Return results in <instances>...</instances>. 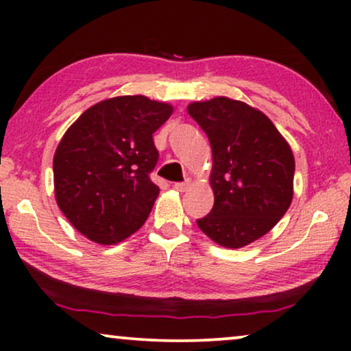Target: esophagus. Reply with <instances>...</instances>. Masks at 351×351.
Masks as SVG:
<instances>
[{"mask_svg":"<svg viewBox=\"0 0 351 351\" xmlns=\"http://www.w3.org/2000/svg\"><path fill=\"white\" fill-rule=\"evenodd\" d=\"M190 185H191V179H185L184 182H177V184H174V189L177 191H185Z\"/></svg>","mask_w":351,"mask_h":351,"instance_id":"1","label":"esophagus"}]
</instances>
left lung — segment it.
Masks as SVG:
<instances>
[{
	"label": "left lung",
	"instance_id": "left-lung-1",
	"mask_svg": "<svg viewBox=\"0 0 351 351\" xmlns=\"http://www.w3.org/2000/svg\"><path fill=\"white\" fill-rule=\"evenodd\" d=\"M186 110L213 148L214 208L196 223L220 246H246L289 209L295 171L291 147L265 114L239 100L215 97Z\"/></svg>",
	"mask_w": 351,
	"mask_h": 351
}]
</instances>
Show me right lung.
I'll return each instance as SVG.
<instances>
[{
    "label": "right lung",
    "mask_w": 351,
    "mask_h": 351,
    "mask_svg": "<svg viewBox=\"0 0 351 351\" xmlns=\"http://www.w3.org/2000/svg\"><path fill=\"white\" fill-rule=\"evenodd\" d=\"M171 113L169 104L121 95L86 110L62 137L56 201L90 241L117 244L147 220L160 193L150 179L160 158L153 132Z\"/></svg>",
    "instance_id": "obj_1"
}]
</instances>
